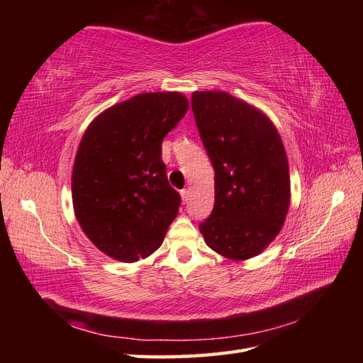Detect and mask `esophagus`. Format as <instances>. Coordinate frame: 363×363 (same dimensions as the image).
Masks as SVG:
<instances>
[{
	"label": "esophagus",
	"mask_w": 363,
	"mask_h": 363,
	"mask_svg": "<svg viewBox=\"0 0 363 363\" xmlns=\"http://www.w3.org/2000/svg\"><path fill=\"white\" fill-rule=\"evenodd\" d=\"M181 196H182V201H184V203H189V199H190V190H189V189L181 190Z\"/></svg>",
	"instance_id": "esophagus-1"
}]
</instances>
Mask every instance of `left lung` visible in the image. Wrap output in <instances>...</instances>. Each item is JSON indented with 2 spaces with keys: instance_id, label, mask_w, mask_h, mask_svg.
Returning a JSON list of instances; mask_svg holds the SVG:
<instances>
[{
  "instance_id": "1",
  "label": "left lung",
  "mask_w": 363,
  "mask_h": 363,
  "mask_svg": "<svg viewBox=\"0 0 363 363\" xmlns=\"http://www.w3.org/2000/svg\"><path fill=\"white\" fill-rule=\"evenodd\" d=\"M191 111L215 172V204L199 230L230 260L274 240L290 206L287 154L267 115L226 91H195Z\"/></svg>"
}]
</instances>
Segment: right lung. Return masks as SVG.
Returning a JSON list of instances; mask_svg holds the SVG:
<instances>
[{
	"mask_svg": "<svg viewBox=\"0 0 363 363\" xmlns=\"http://www.w3.org/2000/svg\"><path fill=\"white\" fill-rule=\"evenodd\" d=\"M189 109L177 91L140 94L90 123L72 174L74 215L107 256L137 262L162 245L181 196L169 186L162 140Z\"/></svg>",
	"mask_w": 363,
	"mask_h": 363,
	"instance_id": "right-lung-1",
	"label": "right lung"
}]
</instances>
